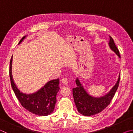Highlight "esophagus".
I'll list each match as a JSON object with an SVG mask.
<instances>
[{"instance_id":"esophagus-1","label":"esophagus","mask_w":133,"mask_h":133,"mask_svg":"<svg viewBox=\"0 0 133 133\" xmlns=\"http://www.w3.org/2000/svg\"><path fill=\"white\" fill-rule=\"evenodd\" d=\"M62 83L64 85H67L68 84V80L67 79V78H63V79L62 80Z\"/></svg>"}]
</instances>
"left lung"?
<instances>
[{"label": "left lung", "mask_w": 133, "mask_h": 133, "mask_svg": "<svg viewBox=\"0 0 133 133\" xmlns=\"http://www.w3.org/2000/svg\"><path fill=\"white\" fill-rule=\"evenodd\" d=\"M109 44L110 49L114 51L119 57H120L118 49L114 43V40L110 36ZM120 79V74L116 84L109 93L101 97H94L87 93L79 80L77 78L76 80L77 86L73 89V94L78 111L85 116H93L102 111L110 104L112 98H113L118 89Z\"/></svg>", "instance_id": "obj_1"}]
</instances>
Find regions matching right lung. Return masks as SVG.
Instances as JSON below:
<instances>
[{
	"mask_svg": "<svg viewBox=\"0 0 133 133\" xmlns=\"http://www.w3.org/2000/svg\"><path fill=\"white\" fill-rule=\"evenodd\" d=\"M26 37L24 36L19 44ZM12 56L10 61L9 76L11 85L16 96L24 109L33 114L40 116H46L51 114L56 103V95L59 91V79L49 81L42 89L35 93L27 94L23 93L17 89L13 82L12 75Z\"/></svg>",
	"mask_w": 133,
	"mask_h": 133,
	"instance_id": "1",
	"label": "right lung"
}]
</instances>
